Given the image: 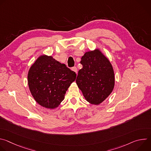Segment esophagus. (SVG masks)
Here are the masks:
<instances>
[{
  "mask_svg": "<svg viewBox=\"0 0 151 151\" xmlns=\"http://www.w3.org/2000/svg\"><path fill=\"white\" fill-rule=\"evenodd\" d=\"M72 70L73 72H75L76 73H78V69H77V68H76V67H74V68H72Z\"/></svg>",
  "mask_w": 151,
  "mask_h": 151,
  "instance_id": "obj_1",
  "label": "esophagus"
}]
</instances>
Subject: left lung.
I'll use <instances>...</instances> for the list:
<instances>
[{"instance_id": "left-lung-1", "label": "left lung", "mask_w": 151, "mask_h": 151, "mask_svg": "<svg viewBox=\"0 0 151 151\" xmlns=\"http://www.w3.org/2000/svg\"><path fill=\"white\" fill-rule=\"evenodd\" d=\"M83 68L76 80L85 100L99 105L112 93L115 86V74L109 60L99 48L86 52L81 58Z\"/></svg>"}]
</instances>
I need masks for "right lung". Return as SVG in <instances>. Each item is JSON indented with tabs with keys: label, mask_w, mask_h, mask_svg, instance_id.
<instances>
[{
	"label": "right lung",
	"mask_w": 151,
	"mask_h": 151,
	"mask_svg": "<svg viewBox=\"0 0 151 151\" xmlns=\"http://www.w3.org/2000/svg\"><path fill=\"white\" fill-rule=\"evenodd\" d=\"M76 74L51 55L38 57L28 72L30 91L35 101L47 109L57 108Z\"/></svg>",
	"instance_id": "1"
}]
</instances>
